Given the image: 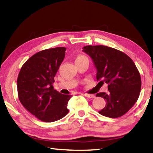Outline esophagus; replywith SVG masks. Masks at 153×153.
Masks as SVG:
<instances>
[{
    "instance_id": "obj_1",
    "label": "esophagus",
    "mask_w": 153,
    "mask_h": 153,
    "mask_svg": "<svg viewBox=\"0 0 153 153\" xmlns=\"http://www.w3.org/2000/svg\"><path fill=\"white\" fill-rule=\"evenodd\" d=\"M85 97L87 98H94L95 97V96L94 94H84Z\"/></svg>"
}]
</instances>
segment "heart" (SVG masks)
I'll use <instances>...</instances> for the list:
<instances>
[{"mask_svg":"<svg viewBox=\"0 0 153 153\" xmlns=\"http://www.w3.org/2000/svg\"><path fill=\"white\" fill-rule=\"evenodd\" d=\"M84 57H85L84 56H82V55H79V56H78L77 57V59H81V58H84Z\"/></svg>","mask_w":153,"mask_h":153,"instance_id":"heart-1","label":"heart"}]
</instances>
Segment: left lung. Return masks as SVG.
<instances>
[{
  "instance_id": "1",
  "label": "left lung",
  "mask_w": 153,
  "mask_h": 153,
  "mask_svg": "<svg viewBox=\"0 0 153 153\" xmlns=\"http://www.w3.org/2000/svg\"><path fill=\"white\" fill-rule=\"evenodd\" d=\"M82 51L92 59L97 79L108 84V93L96 95L107 102L98 113L111 118L123 115L136 102L140 92L141 77L135 63L123 52L106 46L88 45Z\"/></svg>"
}]
</instances>
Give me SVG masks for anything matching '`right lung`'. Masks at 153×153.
<instances>
[{
	"label": "right lung",
	"mask_w": 153,
	"mask_h": 153,
	"mask_svg": "<svg viewBox=\"0 0 153 153\" xmlns=\"http://www.w3.org/2000/svg\"><path fill=\"white\" fill-rule=\"evenodd\" d=\"M65 51V47H56L36 53L23 65L17 77L21 103L45 122L61 120L69 112L67 106L72 96L61 94L53 86Z\"/></svg>",
	"instance_id": "right-lung-1"
}]
</instances>
